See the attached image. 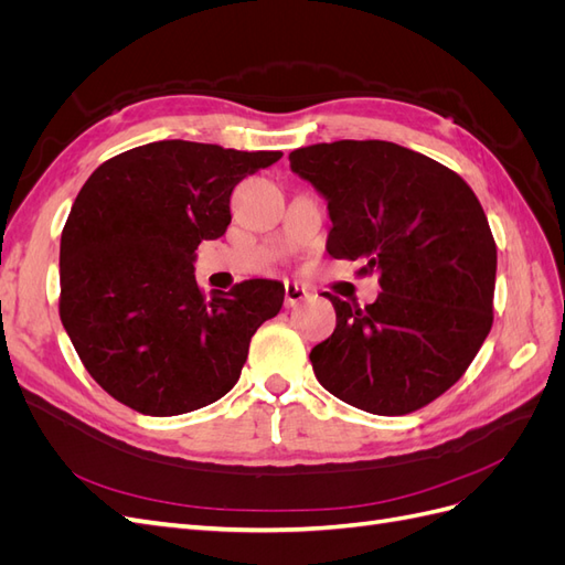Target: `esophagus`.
Returning a JSON list of instances; mask_svg holds the SVG:
<instances>
[{"label": "esophagus", "instance_id": "obj_1", "mask_svg": "<svg viewBox=\"0 0 565 565\" xmlns=\"http://www.w3.org/2000/svg\"><path fill=\"white\" fill-rule=\"evenodd\" d=\"M303 299H309V289L297 282H285V306H297Z\"/></svg>", "mask_w": 565, "mask_h": 565}]
</instances>
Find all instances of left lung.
<instances>
[{
	"label": "left lung",
	"mask_w": 565,
	"mask_h": 565,
	"mask_svg": "<svg viewBox=\"0 0 565 565\" xmlns=\"http://www.w3.org/2000/svg\"><path fill=\"white\" fill-rule=\"evenodd\" d=\"M289 167L328 200V252L382 285L365 309L322 292L337 328L311 351L318 382L372 415L429 405L492 328L498 247L481 202L452 169L388 141L306 146Z\"/></svg>",
	"instance_id": "obj_1"
}]
</instances>
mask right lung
I'll return each instance as SVG.
<instances>
[{
    "mask_svg": "<svg viewBox=\"0 0 565 565\" xmlns=\"http://www.w3.org/2000/svg\"><path fill=\"white\" fill-rule=\"evenodd\" d=\"M278 150L156 141L110 158L82 185L61 235V322L79 361L141 415L172 417L235 386L285 287L245 280L204 297L195 249L231 224V193Z\"/></svg>",
    "mask_w": 565,
    "mask_h": 565,
    "instance_id": "right-lung-1",
    "label": "right lung"
}]
</instances>
